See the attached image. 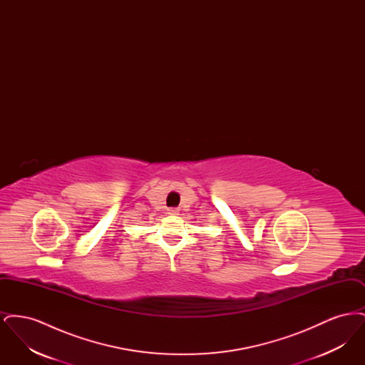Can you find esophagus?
Listing matches in <instances>:
<instances>
[{
    "instance_id": "34e87169",
    "label": "esophagus",
    "mask_w": 365,
    "mask_h": 365,
    "mask_svg": "<svg viewBox=\"0 0 365 365\" xmlns=\"http://www.w3.org/2000/svg\"><path fill=\"white\" fill-rule=\"evenodd\" d=\"M178 213H179V209L178 208L168 209V215H171V216H176Z\"/></svg>"
}]
</instances>
